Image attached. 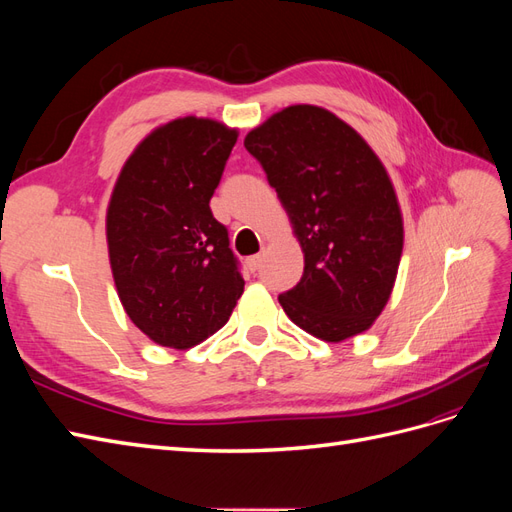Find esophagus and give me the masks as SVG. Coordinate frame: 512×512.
Segmentation results:
<instances>
[{"mask_svg": "<svg viewBox=\"0 0 512 512\" xmlns=\"http://www.w3.org/2000/svg\"><path fill=\"white\" fill-rule=\"evenodd\" d=\"M260 265H262V254H256V256L247 258V267H250L252 271H258Z\"/></svg>", "mask_w": 512, "mask_h": 512, "instance_id": "34e87169", "label": "esophagus"}]
</instances>
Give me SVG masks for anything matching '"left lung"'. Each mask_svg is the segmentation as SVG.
<instances>
[{
    "label": "left lung",
    "instance_id": "left-lung-1",
    "mask_svg": "<svg viewBox=\"0 0 512 512\" xmlns=\"http://www.w3.org/2000/svg\"><path fill=\"white\" fill-rule=\"evenodd\" d=\"M286 209L305 267L280 294L286 316L324 342L367 331L395 286L404 218L365 138L327 108L294 104L243 141Z\"/></svg>",
    "mask_w": 512,
    "mask_h": 512
}]
</instances>
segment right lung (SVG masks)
Masks as SVG:
<instances>
[{
	"label": "right lung",
	"instance_id": "right-lung-1",
	"mask_svg": "<svg viewBox=\"0 0 512 512\" xmlns=\"http://www.w3.org/2000/svg\"><path fill=\"white\" fill-rule=\"evenodd\" d=\"M237 136L215 119H173L138 143L117 177L106 209L115 288L160 346L205 342L243 294L228 230L209 207Z\"/></svg>",
	"mask_w": 512,
	"mask_h": 512
}]
</instances>
